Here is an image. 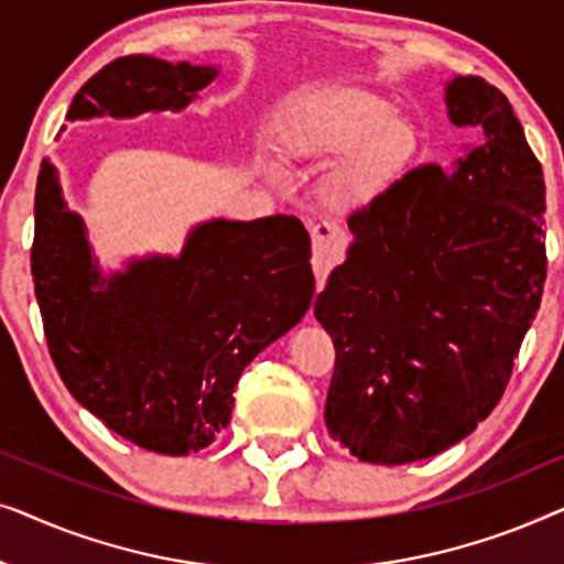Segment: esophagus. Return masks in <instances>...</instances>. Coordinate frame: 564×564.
<instances>
[{"label":"esophagus","instance_id":"obj_1","mask_svg":"<svg viewBox=\"0 0 564 564\" xmlns=\"http://www.w3.org/2000/svg\"><path fill=\"white\" fill-rule=\"evenodd\" d=\"M311 234H313L315 280H318V288H323V282H326L330 269L344 259L349 238H346V234L336 226V223H318V226L311 228Z\"/></svg>","mask_w":564,"mask_h":564}]
</instances>
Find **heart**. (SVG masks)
Listing matches in <instances>:
<instances>
[{"instance_id": "obj_1", "label": "heart", "mask_w": 564, "mask_h": 564, "mask_svg": "<svg viewBox=\"0 0 564 564\" xmlns=\"http://www.w3.org/2000/svg\"><path fill=\"white\" fill-rule=\"evenodd\" d=\"M276 135L295 159L350 153L330 180V189L341 203H365L380 195L419 145L413 126L395 118V107L357 89L297 99L284 110Z\"/></svg>"}]
</instances>
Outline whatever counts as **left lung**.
<instances>
[{"mask_svg":"<svg viewBox=\"0 0 564 564\" xmlns=\"http://www.w3.org/2000/svg\"><path fill=\"white\" fill-rule=\"evenodd\" d=\"M480 130L457 172L426 164L349 215L346 261L315 300L336 346L328 434L372 465L449 449L490 415L542 303L544 174L480 76L444 89Z\"/></svg>","mask_w":564,"mask_h":564,"instance_id":"obj_1","label":"left lung"}]
</instances>
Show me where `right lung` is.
<instances>
[{
    "label": "right lung",
    "instance_id": "obj_1",
    "mask_svg": "<svg viewBox=\"0 0 564 564\" xmlns=\"http://www.w3.org/2000/svg\"><path fill=\"white\" fill-rule=\"evenodd\" d=\"M218 68L115 58L76 91L68 120L180 112ZM45 341L68 392L107 429L156 454L199 452L230 423L238 377L297 326L315 290L295 215L205 220L180 257L105 274L58 172L43 161L30 251Z\"/></svg>",
    "mask_w": 564,
    "mask_h": 564
}]
</instances>
